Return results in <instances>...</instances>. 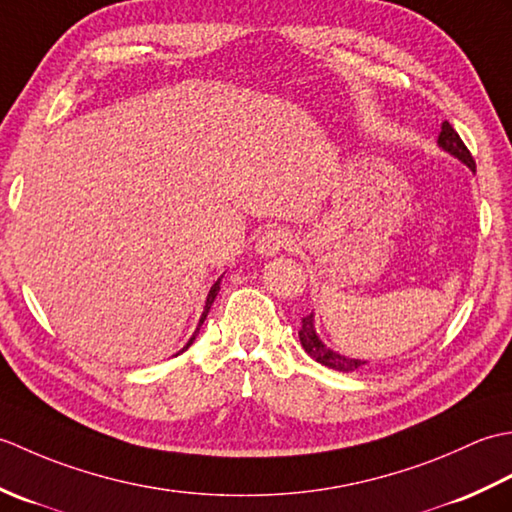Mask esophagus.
<instances>
[{
  "instance_id": "34e87169",
  "label": "esophagus",
  "mask_w": 512,
  "mask_h": 512,
  "mask_svg": "<svg viewBox=\"0 0 512 512\" xmlns=\"http://www.w3.org/2000/svg\"><path fill=\"white\" fill-rule=\"evenodd\" d=\"M292 246H295V235H292V231H288L284 226H275L259 235L255 250L264 257H273L281 253V250H290Z\"/></svg>"
}]
</instances>
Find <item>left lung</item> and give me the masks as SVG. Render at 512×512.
<instances>
[{
	"mask_svg": "<svg viewBox=\"0 0 512 512\" xmlns=\"http://www.w3.org/2000/svg\"><path fill=\"white\" fill-rule=\"evenodd\" d=\"M438 145H440L444 151H449L451 156L460 158V160L464 162V165H469V167L475 171V160H473V156H471L469 147H466V145L462 143L460 134L455 132V129L451 127L449 121L442 123V132H440V136H438ZM299 341H301V345H303V350H306V352L314 358V361L325 365V367L339 369V372H354V369L365 365V361H358V358H345V356H341V354L332 352L330 347H325V345L321 343L319 336H317V332H314V317H312V314H308V317L301 319Z\"/></svg>",
	"mask_w": 512,
	"mask_h": 512,
	"instance_id": "1",
	"label": "left lung"
}]
</instances>
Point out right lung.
<instances>
[{
  "label": "right lung",
  "mask_w": 512,
  "mask_h": 512,
  "mask_svg": "<svg viewBox=\"0 0 512 512\" xmlns=\"http://www.w3.org/2000/svg\"><path fill=\"white\" fill-rule=\"evenodd\" d=\"M217 292H220V279H217V281H215V284H213V288H211V292H209V297H206V306H204V312H202V317H200V323H198V330H195V334L191 336V339H189V343L182 347V352H184V350H189V347H191V343L195 341V336H198V332H200V328H202V323H204V319H206V314H209V310H211V303H213V301H215V297H217Z\"/></svg>",
  "instance_id": "1"
}]
</instances>
